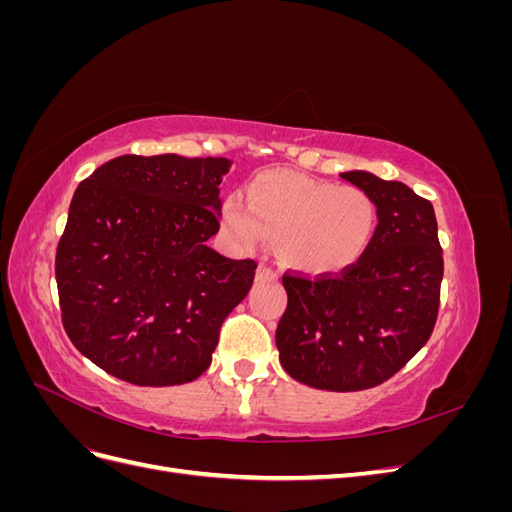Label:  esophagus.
Here are the masks:
<instances>
[{"label":"esophagus","mask_w":512,"mask_h":512,"mask_svg":"<svg viewBox=\"0 0 512 512\" xmlns=\"http://www.w3.org/2000/svg\"><path fill=\"white\" fill-rule=\"evenodd\" d=\"M256 280H271L273 282V280H277V273L267 265H260L256 269Z\"/></svg>","instance_id":"1"}]
</instances>
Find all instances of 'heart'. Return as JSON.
Listing matches in <instances>:
<instances>
[{
	"mask_svg": "<svg viewBox=\"0 0 512 512\" xmlns=\"http://www.w3.org/2000/svg\"><path fill=\"white\" fill-rule=\"evenodd\" d=\"M245 200L228 194L222 228L239 250L277 239L286 267L329 275L354 267L376 235L378 211L356 185H333L292 170H265L245 188Z\"/></svg>",
	"mask_w": 512,
	"mask_h": 512,
	"instance_id": "heart-1",
	"label": "heart"
}]
</instances>
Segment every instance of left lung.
I'll return each instance as SVG.
<instances>
[{
  "label": "left lung",
  "instance_id": "left-lung-1",
  "mask_svg": "<svg viewBox=\"0 0 512 512\" xmlns=\"http://www.w3.org/2000/svg\"><path fill=\"white\" fill-rule=\"evenodd\" d=\"M339 177L374 200V241L339 277L284 275L288 307L275 344L290 378L350 393L389 380L427 344L438 318L444 260L429 200L367 170Z\"/></svg>",
  "mask_w": 512,
  "mask_h": 512
}]
</instances>
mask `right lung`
<instances>
[{"label":"right lung","instance_id":"obj_1","mask_svg":"<svg viewBox=\"0 0 512 512\" xmlns=\"http://www.w3.org/2000/svg\"><path fill=\"white\" fill-rule=\"evenodd\" d=\"M228 158L119 156L76 188L55 277L64 329L106 374L175 386L211 365L256 262L207 245Z\"/></svg>","mask_w":512,"mask_h":512}]
</instances>
